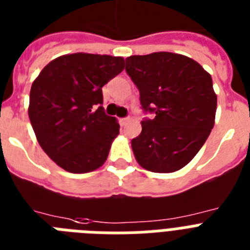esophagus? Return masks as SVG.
<instances>
[{"label": "esophagus", "instance_id": "esophagus-1", "mask_svg": "<svg viewBox=\"0 0 250 250\" xmlns=\"http://www.w3.org/2000/svg\"><path fill=\"white\" fill-rule=\"evenodd\" d=\"M129 121H130V119H129V117H124V119H120V124H121L123 126H124V125H126Z\"/></svg>", "mask_w": 250, "mask_h": 250}]
</instances>
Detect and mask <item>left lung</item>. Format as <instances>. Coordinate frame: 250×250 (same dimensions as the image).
Wrapping results in <instances>:
<instances>
[{
    "label": "left lung",
    "instance_id": "1",
    "mask_svg": "<svg viewBox=\"0 0 250 250\" xmlns=\"http://www.w3.org/2000/svg\"><path fill=\"white\" fill-rule=\"evenodd\" d=\"M142 108L155 113L142 121L131 141L138 164L155 173H173L195 157L214 126L217 95L211 76L181 54L152 53L126 58Z\"/></svg>",
    "mask_w": 250,
    "mask_h": 250
}]
</instances>
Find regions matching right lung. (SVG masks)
<instances>
[{"label":"right lung","instance_id":"1","mask_svg":"<svg viewBox=\"0 0 250 250\" xmlns=\"http://www.w3.org/2000/svg\"><path fill=\"white\" fill-rule=\"evenodd\" d=\"M125 68L121 57L76 53L54 59L29 94L28 115L41 148L69 173L101 167L120 133L104 113L102 87Z\"/></svg>","mask_w":250,"mask_h":250}]
</instances>
